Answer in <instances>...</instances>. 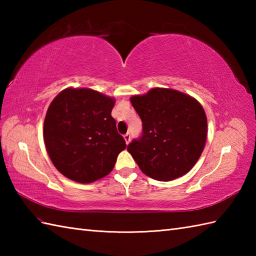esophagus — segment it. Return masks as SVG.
Wrapping results in <instances>:
<instances>
[{"label": "esophagus", "instance_id": "obj_1", "mask_svg": "<svg viewBox=\"0 0 256 256\" xmlns=\"http://www.w3.org/2000/svg\"><path fill=\"white\" fill-rule=\"evenodd\" d=\"M124 140H125V142H126V144H128L130 142H131V135H130L128 133H126L124 135Z\"/></svg>", "mask_w": 256, "mask_h": 256}]
</instances>
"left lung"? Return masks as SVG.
I'll return each instance as SVG.
<instances>
[{
  "label": "left lung",
  "instance_id": "left-lung-1",
  "mask_svg": "<svg viewBox=\"0 0 256 256\" xmlns=\"http://www.w3.org/2000/svg\"><path fill=\"white\" fill-rule=\"evenodd\" d=\"M130 100L143 122L142 136L128 146L140 170L160 182L187 174L202 153L208 132L200 103L166 88L150 89Z\"/></svg>",
  "mask_w": 256,
  "mask_h": 256
}]
</instances>
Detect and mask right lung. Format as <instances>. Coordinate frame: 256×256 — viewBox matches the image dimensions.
<instances>
[{"instance_id": "right-lung-1", "label": "right lung", "mask_w": 256, "mask_h": 256, "mask_svg": "<svg viewBox=\"0 0 256 256\" xmlns=\"http://www.w3.org/2000/svg\"><path fill=\"white\" fill-rule=\"evenodd\" d=\"M116 100L88 88L62 90L48 108L44 142L54 166L81 184L101 179L126 148L111 116Z\"/></svg>"}]
</instances>
